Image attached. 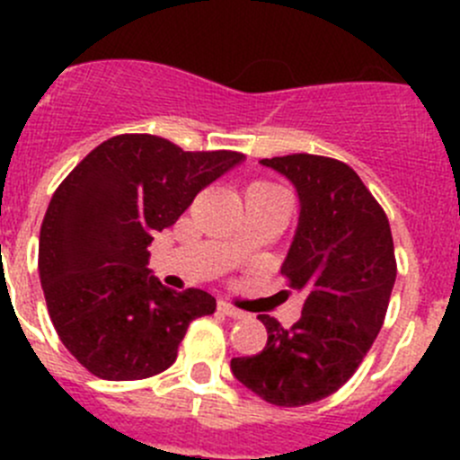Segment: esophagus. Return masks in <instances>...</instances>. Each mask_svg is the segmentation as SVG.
Here are the masks:
<instances>
[{
  "mask_svg": "<svg viewBox=\"0 0 460 460\" xmlns=\"http://www.w3.org/2000/svg\"><path fill=\"white\" fill-rule=\"evenodd\" d=\"M217 309H220V312L225 314V316H229V318H244V316H247V314L240 312V309H235L234 305H229V303H220V305H217Z\"/></svg>",
  "mask_w": 460,
  "mask_h": 460,
  "instance_id": "1",
  "label": "esophagus"
}]
</instances>
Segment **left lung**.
<instances>
[{
  "label": "left lung",
  "mask_w": 460,
  "mask_h": 460,
  "mask_svg": "<svg viewBox=\"0 0 460 460\" xmlns=\"http://www.w3.org/2000/svg\"><path fill=\"white\" fill-rule=\"evenodd\" d=\"M260 164L298 193V226L280 271L305 305L289 329L258 316L267 345L231 360V372L262 401L300 407L341 389L374 345L396 280L394 240L385 211L345 162L296 153Z\"/></svg>",
  "instance_id": "left-lung-1"
}]
</instances>
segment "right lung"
Instances as JSON below:
<instances>
[{
    "label": "right lung",
    "instance_id": "add662e5",
    "mask_svg": "<svg viewBox=\"0 0 460 460\" xmlns=\"http://www.w3.org/2000/svg\"><path fill=\"white\" fill-rule=\"evenodd\" d=\"M243 162V153H191L136 133L102 142L59 184L41 222L40 280L59 341L88 372L104 380L164 372L191 320L216 312L207 291L162 285L148 244Z\"/></svg>",
    "mask_w": 460,
    "mask_h": 460
}]
</instances>
